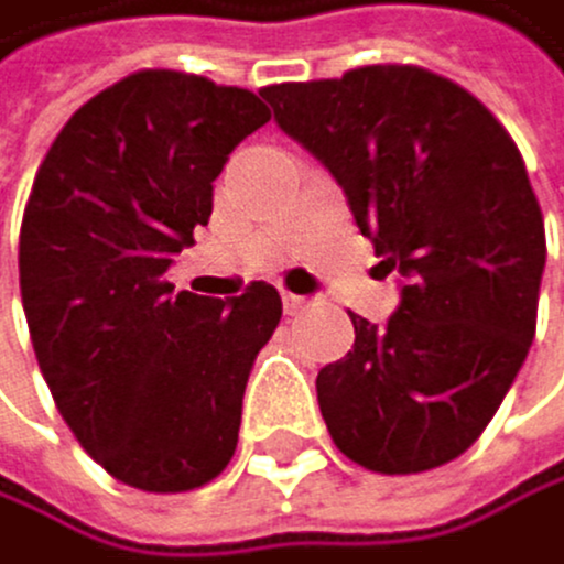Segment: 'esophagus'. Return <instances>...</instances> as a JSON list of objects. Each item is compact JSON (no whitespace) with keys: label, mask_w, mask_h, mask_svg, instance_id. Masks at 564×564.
<instances>
[{"label":"esophagus","mask_w":564,"mask_h":564,"mask_svg":"<svg viewBox=\"0 0 564 564\" xmlns=\"http://www.w3.org/2000/svg\"><path fill=\"white\" fill-rule=\"evenodd\" d=\"M308 305V297H302V294H291V291H284V312L288 315H297Z\"/></svg>","instance_id":"obj_1"}]
</instances>
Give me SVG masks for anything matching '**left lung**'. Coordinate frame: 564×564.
Masks as SVG:
<instances>
[{
	"label": "left lung",
	"mask_w": 564,
	"mask_h": 564,
	"mask_svg": "<svg viewBox=\"0 0 564 564\" xmlns=\"http://www.w3.org/2000/svg\"><path fill=\"white\" fill-rule=\"evenodd\" d=\"M259 94L400 273L386 326L350 312L354 350L315 379L326 429L376 474L442 467L488 429L538 329L547 245L520 150L474 94L417 66Z\"/></svg>",
	"instance_id": "left-lung-1"
}]
</instances>
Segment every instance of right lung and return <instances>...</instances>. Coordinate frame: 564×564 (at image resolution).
Returning a JSON list of instances; mask_svg holds the SVG:
<instances>
[{"label": "right lung", "mask_w": 564, "mask_h": 564, "mask_svg": "<svg viewBox=\"0 0 564 564\" xmlns=\"http://www.w3.org/2000/svg\"><path fill=\"white\" fill-rule=\"evenodd\" d=\"M270 122L259 94L143 69L79 108L41 161L20 227V294L58 414L140 491H193L235 456L280 294L203 297L167 267L214 214V178Z\"/></svg>", "instance_id": "add662e5"}]
</instances>
